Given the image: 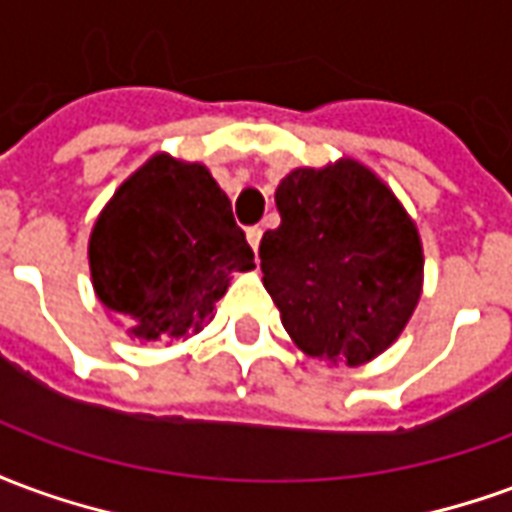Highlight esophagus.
<instances>
[{
	"mask_svg": "<svg viewBox=\"0 0 512 512\" xmlns=\"http://www.w3.org/2000/svg\"><path fill=\"white\" fill-rule=\"evenodd\" d=\"M260 238H263V230H260V227H249V230H246V241H249V246H252V249H260Z\"/></svg>",
	"mask_w": 512,
	"mask_h": 512,
	"instance_id": "esophagus-1",
	"label": "esophagus"
}]
</instances>
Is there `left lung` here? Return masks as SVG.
I'll use <instances>...</instances> for the list:
<instances>
[{"mask_svg": "<svg viewBox=\"0 0 512 512\" xmlns=\"http://www.w3.org/2000/svg\"><path fill=\"white\" fill-rule=\"evenodd\" d=\"M282 224L260 241L263 285L301 351L359 365L395 343L422 285L414 222L356 161L279 183Z\"/></svg>", "mask_w": 512, "mask_h": 512, "instance_id": "8db88e82", "label": "left lung"}]
</instances>
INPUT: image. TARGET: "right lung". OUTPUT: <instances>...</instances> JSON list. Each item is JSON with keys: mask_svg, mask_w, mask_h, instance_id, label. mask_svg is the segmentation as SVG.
<instances>
[{"mask_svg": "<svg viewBox=\"0 0 512 512\" xmlns=\"http://www.w3.org/2000/svg\"><path fill=\"white\" fill-rule=\"evenodd\" d=\"M255 268L233 205L202 164L156 156L117 189L95 222L98 299L136 340L197 334L233 271Z\"/></svg>", "mask_w": 512, "mask_h": 512, "instance_id": "obj_1", "label": "right lung"}]
</instances>
